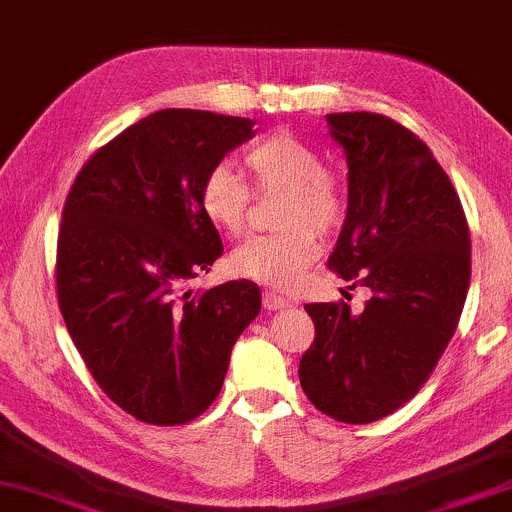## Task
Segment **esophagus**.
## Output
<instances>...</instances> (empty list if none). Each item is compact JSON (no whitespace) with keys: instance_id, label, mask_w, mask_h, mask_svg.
<instances>
[{"instance_id":"obj_1","label":"esophagus","mask_w":512,"mask_h":512,"mask_svg":"<svg viewBox=\"0 0 512 512\" xmlns=\"http://www.w3.org/2000/svg\"><path fill=\"white\" fill-rule=\"evenodd\" d=\"M264 307H267L269 312L283 310V307H291V300L281 298V295H276L272 291H264Z\"/></svg>"}]
</instances>
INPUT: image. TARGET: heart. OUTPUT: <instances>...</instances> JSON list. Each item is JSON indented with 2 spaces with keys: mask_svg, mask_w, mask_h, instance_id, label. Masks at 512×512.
<instances>
[{
  "mask_svg": "<svg viewBox=\"0 0 512 512\" xmlns=\"http://www.w3.org/2000/svg\"><path fill=\"white\" fill-rule=\"evenodd\" d=\"M245 166L260 193H283L276 221L286 229L238 245L231 269L245 279L288 291L319 255L317 233H331L346 217V193L324 169L312 145L291 133H274L245 150ZM252 205L248 183L229 164H214L202 178L200 207L221 231H243Z\"/></svg>",
  "mask_w": 512,
  "mask_h": 512,
  "instance_id": "heart-1",
  "label": "heart"
}]
</instances>
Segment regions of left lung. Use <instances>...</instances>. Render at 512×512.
I'll return each instance as SVG.
<instances>
[{
  "label": "left lung",
  "mask_w": 512,
  "mask_h": 512,
  "mask_svg": "<svg viewBox=\"0 0 512 512\" xmlns=\"http://www.w3.org/2000/svg\"><path fill=\"white\" fill-rule=\"evenodd\" d=\"M346 152L348 209L329 267L367 286L360 315L310 303L315 343L300 386L346 424L391 415L422 389L455 334L470 286V229L451 178L415 133L372 112L326 114Z\"/></svg>",
  "instance_id": "left-lung-1"
}]
</instances>
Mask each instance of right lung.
Wrapping results in <instances>:
<instances>
[{
	"label": "right lung",
	"mask_w": 512,
	"mask_h": 512,
	"mask_svg": "<svg viewBox=\"0 0 512 512\" xmlns=\"http://www.w3.org/2000/svg\"><path fill=\"white\" fill-rule=\"evenodd\" d=\"M255 121L162 109L88 159L66 197L57 295L100 389L159 427L186 424L219 396L231 348L260 315L248 279L188 291L224 245L200 207L202 178Z\"/></svg>",
	"instance_id": "add662e5"
}]
</instances>
